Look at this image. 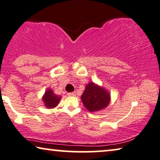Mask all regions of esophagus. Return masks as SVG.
Instances as JSON below:
<instances>
[{
    "instance_id": "1",
    "label": "esophagus",
    "mask_w": 160,
    "mask_h": 160,
    "mask_svg": "<svg viewBox=\"0 0 160 160\" xmlns=\"http://www.w3.org/2000/svg\"><path fill=\"white\" fill-rule=\"evenodd\" d=\"M68 95L73 97V96L76 95V93H75V92H69V93H68Z\"/></svg>"
}]
</instances>
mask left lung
I'll list each match as a JSON object with an SVG mask.
<instances>
[{
    "instance_id": "left-lung-1",
    "label": "left lung",
    "mask_w": 160,
    "mask_h": 160,
    "mask_svg": "<svg viewBox=\"0 0 160 160\" xmlns=\"http://www.w3.org/2000/svg\"><path fill=\"white\" fill-rule=\"evenodd\" d=\"M81 99L88 110L96 112L107 107L110 102V95L103 88L91 82L86 86Z\"/></svg>"
}]
</instances>
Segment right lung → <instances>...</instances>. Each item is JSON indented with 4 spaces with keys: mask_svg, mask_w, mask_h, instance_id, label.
Returning a JSON list of instances; mask_svg holds the SVG:
<instances>
[{
    "mask_svg": "<svg viewBox=\"0 0 160 160\" xmlns=\"http://www.w3.org/2000/svg\"><path fill=\"white\" fill-rule=\"evenodd\" d=\"M60 99H61V97L55 95L51 89H48L43 97L44 103L48 108H52L57 106Z\"/></svg>",
    "mask_w": 160,
    "mask_h": 160,
    "instance_id": "right-lung-1",
    "label": "right lung"
}]
</instances>
